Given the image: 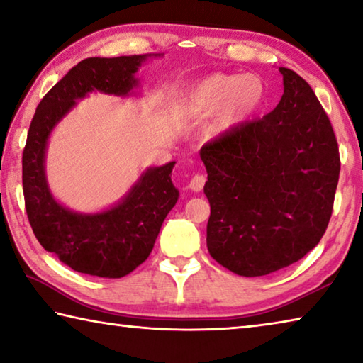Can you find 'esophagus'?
<instances>
[{
	"mask_svg": "<svg viewBox=\"0 0 363 363\" xmlns=\"http://www.w3.org/2000/svg\"><path fill=\"white\" fill-rule=\"evenodd\" d=\"M206 182V176L205 174H195L192 179L189 182V189H192L194 192H200L201 189H203Z\"/></svg>",
	"mask_w": 363,
	"mask_h": 363,
	"instance_id": "1",
	"label": "esophagus"
}]
</instances>
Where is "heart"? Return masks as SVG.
I'll return each instance as SVG.
<instances>
[{
    "label": "heart",
    "instance_id": "1",
    "mask_svg": "<svg viewBox=\"0 0 363 363\" xmlns=\"http://www.w3.org/2000/svg\"><path fill=\"white\" fill-rule=\"evenodd\" d=\"M262 99V84L253 75H210L194 84L184 99V110L196 118L214 115L210 134L220 136L248 118Z\"/></svg>",
    "mask_w": 363,
    "mask_h": 363
}]
</instances>
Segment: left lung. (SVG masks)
<instances>
[{"label":"left lung","instance_id":"8db88e82","mask_svg":"<svg viewBox=\"0 0 363 363\" xmlns=\"http://www.w3.org/2000/svg\"><path fill=\"white\" fill-rule=\"evenodd\" d=\"M279 70L277 107L200 150L211 206L208 251L243 277L290 266L320 242L340 179V149L322 104L298 73Z\"/></svg>","mask_w":363,"mask_h":363}]
</instances>
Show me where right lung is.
Instances as JSON below:
<instances>
[{
  "label": "right lung",
  "instance_id": "add662e5",
  "mask_svg": "<svg viewBox=\"0 0 363 363\" xmlns=\"http://www.w3.org/2000/svg\"><path fill=\"white\" fill-rule=\"evenodd\" d=\"M150 56L88 57L73 67L36 107L22 155L27 216L41 247L73 270L106 279L125 277L140 266L155 243L164 218L179 199L171 171L176 162L149 168L118 205L96 214L70 211L48 187L45 155L54 126L77 99L99 91L128 96L138 86L134 73Z\"/></svg>",
  "mask_w": 363,
  "mask_h": 363
}]
</instances>
